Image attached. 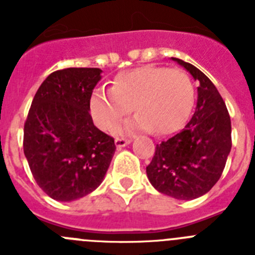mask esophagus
<instances>
[{"label":"esophagus","mask_w":255,"mask_h":255,"mask_svg":"<svg viewBox=\"0 0 255 255\" xmlns=\"http://www.w3.org/2000/svg\"><path fill=\"white\" fill-rule=\"evenodd\" d=\"M131 143V140L130 139H124V138H117L116 140H115V144H116V147L120 149V148H124L125 145H128V144Z\"/></svg>","instance_id":"obj_1"}]
</instances>
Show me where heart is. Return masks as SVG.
Segmentation results:
<instances>
[{
  "instance_id": "b5f03b06",
  "label": "heart",
  "mask_w": 255,
  "mask_h": 255,
  "mask_svg": "<svg viewBox=\"0 0 255 255\" xmlns=\"http://www.w3.org/2000/svg\"><path fill=\"white\" fill-rule=\"evenodd\" d=\"M194 100V83L185 71L143 66L119 74L111 89L94 91L89 108L94 124L111 131L134 107L138 115L114 130L119 136L138 131L166 135L184 125Z\"/></svg>"
}]
</instances>
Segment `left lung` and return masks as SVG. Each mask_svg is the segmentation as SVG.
Returning a JSON list of instances; mask_svg holds the SVG:
<instances>
[{"mask_svg": "<svg viewBox=\"0 0 255 255\" xmlns=\"http://www.w3.org/2000/svg\"><path fill=\"white\" fill-rule=\"evenodd\" d=\"M171 60L199 83L197 107L181 131L157 144L147 176L162 194L191 200L208 193L220 180L231 150V121L215 84L194 65Z\"/></svg>", "mask_w": 255, "mask_h": 255, "instance_id": "8db88e82", "label": "left lung"}]
</instances>
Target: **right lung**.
<instances>
[{
  "mask_svg": "<svg viewBox=\"0 0 255 255\" xmlns=\"http://www.w3.org/2000/svg\"><path fill=\"white\" fill-rule=\"evenodd\" d=\"M102 70L69 67L49 74L35 93L24 125V154L39 188L71 202L102 184L116 150L94 126L89 100Z\"/></svg>",
  "mask_w": 255,
  "mask_h": 255,
  "instance_id": "right-lung-1",
  "label": "right lung"
}]
</instances>
